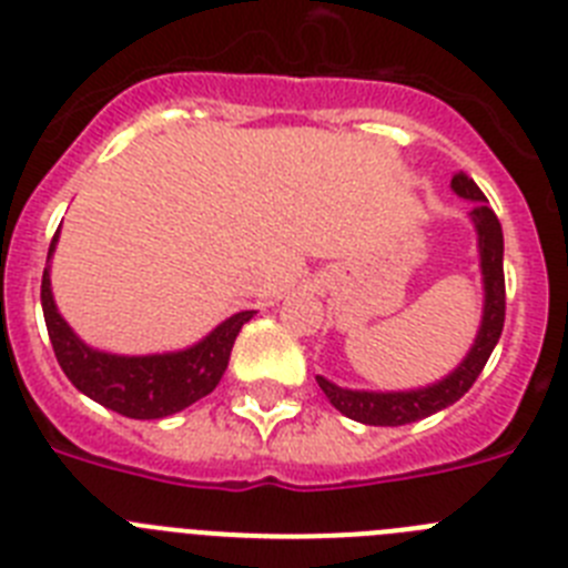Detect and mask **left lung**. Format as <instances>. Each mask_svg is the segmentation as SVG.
<instances>
[{
	"label": "left lung",
	"instance_id": "1",
	"mask_svg": "<svg viewBox=\"0 0 568 568\" xmlns=\"http://www.w3.org/2000/svg\"><path fill=\"white\" fill-rule=\"evenodd\" d=\"M453 193L458 199L471 202L469 222L475 227L478 239V261H480V284H484V313H480V327L469 353L460 358L453 373L435 384L415 386V389H349V386L333 384L324 375H315L318 386L329 398V404L346 418L358 420L366 426H404L415 424L420 418L440 413L455 400L469 393V386L480 375V369L489 361L491 349L498 344L504 333L506 315V287H504V230H500L498 215L491 213L486 204V195L471 182L466 173H458L453 179Z\"/></svg>",
	"mask_w": 568,
	"mask_h": 568
}]
</instances>
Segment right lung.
Instances as JSON below:
<instances>
[{
    "label": "right lung",
    "instance_id": "1",
    "mask_svg": "<svg viewBox=\"0 0 568 568\" xmlns=\"http://www.w3.org/2000/svg\"><path fill=\"white\" fill-rule=\"evenodd\" d=\"M59 230L50 241L48 264L42 275V310L48 324L50 344L57 353L59 366L90 400L108 406L113 413L135 420H155L182 413L190 404L210 395L222 381L230 364V353L239 338L241 327L255 315V310L224 318L219 327L210 329L202 341L170 349V353L150 355H119L104 353L84 344L68 321L59 313L53 290H50V258L57 253Z\"/></svg>",
    "mask_w": 568,
    "mask_h": 568
}]
</instances>
